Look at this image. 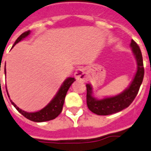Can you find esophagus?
<instances>
[{
	"label": "esophagus",
	"instance_id": "1",
	"mask_svg": "<svg viewBox=\"0 0 151 151\" xmlns=\"http://www.w3.org/2000/svg\"><path fill=\"white\" fill-rule=\"evenodd\" d=\"M74 76L77 80H81V81H84L86 77V73L83 68H78L77 69L74 73Z\"/></svg>",
	"mask_w": 151,
	"mask_h": 151
}]
</instances>
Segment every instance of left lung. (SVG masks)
I'll use <instances>...</instances> for the list:
<instances>
[{
	"mask_svg": "<svg viewBox=\"0 0 151 151\" xmlns=\"http://www.w3.org/2000/svg\"><path fill=\"white\" fill-rule=\"evenodd\" d=\"M130 46L135 56L137 65V72L130 86L119 95L103 99H97L92 96L93 88L91 85L86 84V104L92 112L99 115H108L116 113L129 106L136 97L142 83L145 68L143 65L142 55L138 45L132 39Z\"/></svg>",
	"mask_w": 151,
	"mask_h": 151,
	"instance_id": "obj_1",
	"label": "left lung"
}]
</instances>
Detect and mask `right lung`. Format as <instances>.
<instances>
[{
    "instance_id": "1",
    "label": "right lung",
    "mask_w": 151,
    "mask_h": 151,
    "mask_svg": "<svg viewBox=\"0 0 151 151\" xmlns=\"http://www.w3.org/2000/svg\"><path fill=\"white\" fill-rule=\"evenodd\" d=\"M29 33L30 31H27V32H23V34H21L20 36L17 38V39L16 40L15 42H14V46L17 43L20 42L22 39H23L24 38L27 37V36H28L29 35ZM4 72L5 74H6V69H4ZM74 81H75V79H74V77H68V78H67L65 81V82L63 83V84L61 85V87H60L59 90H58V92L57 94L55 95V96L52 99V100L46 106L44 107L42 109L38 111V112H25V111L22 110L21 109H19L14 102H12L11 99H10V102L14 105V106L17 109V110L19 113H21L24 117L29 119L31 121L36 122H42L52 120V119L58 117V115L62 111L63 105H64V102H65V96L67 94V92H68V89L70 88V85L74 83ZM6 93H7V95H8L7 90H6ZM9 98H10V96H9Z\"/></svg>"
}]
</instances>
